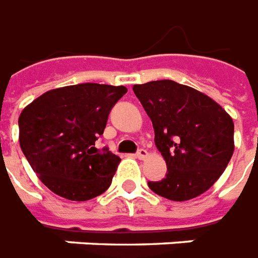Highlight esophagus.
<instances>
[{
  "instance_id": "obj_1",
  "label": "esophagus",
  "mask_w": 258,
  "mask_h": 258,
  "mask_svg": "<svg viewBox=\"0 0 258 258\" xmlns=\"http://www.w3.org/2000/svg\"><path fill=\"white\" fill-rule=\"evenodd\" d=\"M136 157H138L139 160H144V158H147V157H149V153H147V150L140 149L138 151V154H136Z\"/></svg>"
}]
</instances>
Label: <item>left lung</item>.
I'll use <instances>...</instances> for the list:
<instances>
[{"label":"left lung","instance_id":"8db88e82","mask_svg":"<svg viewBox=\"0 0 258 258\" xmlns=\"http://www.w3.org/2000/svg\"><path fill=\"white\" fill-rule=\"evenodd\" d=\"M153 122L155 146L167 175L149 187L168 200L186 202L213 186L229 164L235 142L231 115L211 97L173 80L133 86Z\"/></svg>","mask_w":258,"mask_h":258}]
</instances>
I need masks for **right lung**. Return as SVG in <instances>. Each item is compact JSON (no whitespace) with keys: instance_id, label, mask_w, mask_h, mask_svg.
I'll return each mask as SVG.
<instances>
[{"instance_id":"add662e5","label":"right lung","mask_w":258,"mask_h":258,"mask_svg":"<svg viewBox=\"0 0 258 258\" xmlns=\"http://www.w3.org/2000/svg\"><path fill=\"white\" fill-rule=\"evenodd\" d=\"M125 86L82 83L45 91L19 115V143L38 179L58 196L86 202L112 182L118 155L98 151L111 108Z\"/></svg>"}]
</instances>
